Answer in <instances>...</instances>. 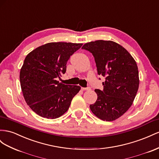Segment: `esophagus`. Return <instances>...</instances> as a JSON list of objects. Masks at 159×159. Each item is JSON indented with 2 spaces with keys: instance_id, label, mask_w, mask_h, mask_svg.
<instances>
[{
  "instance_id": "1",
  "label": "esophagus",
  "mask_w": 159,
  "mask_h": 159,
  "mask_svg": "<svg viewBox=\"0 0 159 159\" xmlns=\"http://www.w3.org/2000/svg\"><path fill=\"white\" fill-rule=\"evenodd\" d=\"M81 89L82 90H89L90 88L88 87V88H81Z\"/></svg>"
}]
</instances>
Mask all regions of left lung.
Masks as SVG:
<instances>
[{
	"label": "left lung",
	"mask_w": 159,
	"mask_h": 159,
	"mask_svg": "<svg viewBox=\"0 0 159 159\" xmlns=\"http://www.w3.org/2000/svg\"><path fill=\"white\" fill-rule=\"evenodd\" d=\"M82 49L95 59L98 74L105 78L104 89H95L96 102L90 110L104 121H113L129 109L139 86V70L135 60L122 46L111 41L87 43Z\"/></svg>",
	"instance_id": "8db88e82"
}]
</instances>
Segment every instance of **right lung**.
Instances as JSON below:
<instances>
[{"label":"right lung","instance_id":"1","mask_svg":"<svg viewBox=\"0 0 159 159\" xmlns=\"http://www.w3.org/2000/svg\"><path fill=\"white\" fill-rule=\"evenodd\" d=\"M82 43L57 42L41 45L29 53L20 71V82L25 102L40 116L55 119L69 109L81 88L65 85L57 80L66 71L71 55Z\"/></svg>","mask_w":159,"mask_h":159}]
</instances>
